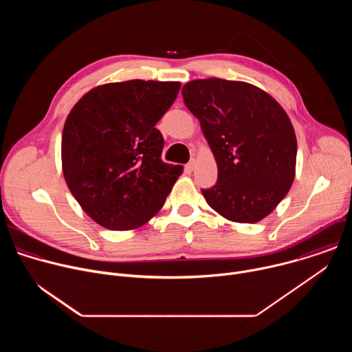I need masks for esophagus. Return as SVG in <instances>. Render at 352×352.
<instances>
[{
	"label": "esophagus",
	"mask_w": 352,
	"mask_h": 352,
	"mask_svg": "<svg viewBox=\"0 0 352 352\" xmlns=\"http://www.w3.org/2000/svg\"><path fill=\"white\" fill-rule=\"evenodd\" d=\"M185 168H186V171H192V170L195 168V160H190V162L185 166Z\"/></svg>",
	"instance_id": "esophagus-1"
}]
</instances>
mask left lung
<instances>
[{
    "label": "left lung",
    "mask_w": 352,
    "mask_h": 352,
    "mask_svg": "<svg viewBox=\"0 0 352 352\" xmlns=\"http://www.w3.org/2000/svg\"><path fill=\"white\" fill-rule=\"evenodd\" d=\"M214 155L216 185L202 189L208 205L235 223H258L288 193L296 162L292 124L262 89L238 80L196 79L182 87Z\"/></svg>",
    "instance_id": "8db88e82"
}]
</instances>
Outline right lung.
Instances as JSON below:
<instances>
[{
	"label": "right lung",
	"instance_id": "obj_1",
	"mask_svg": "<svg viewBox=\"0 0 352 352\" xmlns=\"http://www.w3.org/2000/svg\"><path fill=\"white\" fill-rule=\"evenodd\" d=\"M179 87V82L140 79L107 83L71 110L63 131V173L97 224L132 230L163 208L182 166L162 160L164 139L155 126Z\"/></svg>",
	"mask_w": 352,
	"mask_h": 352
}]
</instances>
